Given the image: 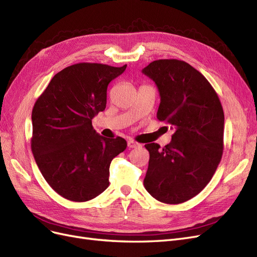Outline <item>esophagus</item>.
Returning <instances> with one entry per match:
<instances>
[{"instance_id": "1", "label": "esophagus", "mask_w": 257, "mask_h": 257, "mask_svg": "<svg viewBox=\"0 0 257 257\" xmlns=\"http://www.w3.org/2000/svg\"><path fill=\"white\" fill-rule=\"evenodd\" d=\"M127 145H128L129 148H136V147L140 146V144L138 142H136V141H134V140H129Z\"/></svg>"}]
</instances>
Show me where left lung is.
I'll return each instance as SVG.
<instances>
[{
  "instance_id": "left-lung-1",
  "label": "left lung",
  "mask_w": 257,
  "mask_h": 257,
  "mask_svg": "<svg viewBox=\"0 0 257 257\" xmlns=\"http://www.w3.org/2000/svg\"><path fill=\"white\" fill-rule=\"evenodd\" d=\"M142 72L159 90L157 118L174 130L163 148L145 145L150 162L144 187L159 202L184 203L207 186L221 161L223 107L208 80L184 61H154Z\"/></svg>"
}]
</instances>
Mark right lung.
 Returning a JSON list of instances; mask_svg holds the SVG:
<instances>
[{"instance_id": "add662e5", "label": "right lung", "mask_w": 257, "mask_h": 257, "mask_svg": "<svg viewBox=\"0 0 257 257\" xmlns=\"http://www.w3.org/2000/svg\"><path fill=\"white\" fill-rule=\"evenodd\" d=\"M122 67L79 63L64 68L48 84L32 111V153L56 193L86 202L109 187L110 164L126 150L125 139H107L92 125L106 104L110 82Z\"/></svg>"}]
</instances>
